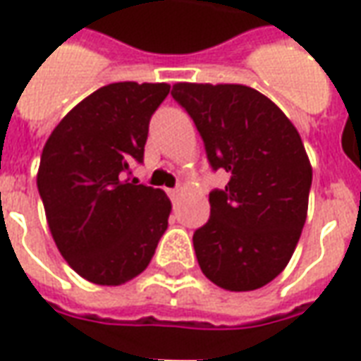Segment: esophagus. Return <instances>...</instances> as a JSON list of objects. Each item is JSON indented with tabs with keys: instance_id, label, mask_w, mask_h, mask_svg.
<instances>
[{
	"instance_id": "obj_1",
	"label": "esophagus",
	"mask_w": 361,
	"mask_h": 361,
	"mask_svg": "<svg viewBox=\"0 0 361 361\" xmlns=\"http://www.w3.org/2000/svg\"><path fill=\"white\" fill-rule=\"evenodd\" d=\"M168 191V195H170V199H176V197L180 195V189L173 188V189H166Z\"/></svg>"
}]
</instances>
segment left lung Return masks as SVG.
<instances>
[{
    "label": "left lung",
    "mask_w": 361,
    "mask_h": 361,
    "mask_svg": "<svg viewBox=\"0 0 361 361\" xmlns=\"http://www.w3.org/2000/svg\"><path fill=\"white\" fill-rule=\"evenodd\" d=\"M172 96L212 170L230 173L226 188L209 193L211 216L193 234L199 267L224 290L265 286L288 265L307 216L311 166L300 133L251 87L178 82Z\"/></svg>",
    "instance_id": "8db88e82"
}]
</instances>
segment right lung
<instances>
[{
    "label": "right lung",
    "mask_w": 361,
    "mask_h": 361,
    "mask_svg": "<svg viewBox=\"0 0 361 361\" xmlns=\"http://www.w3.org/2000/svg\"><path fill=\"white\" fill-rule=\"evenodd\" d=\"M166 82H111L75 106L40 157L38 193L48 226L82 279L118 286L149 267L172 211L162 189L129 180Z\"/></svg>",
    "instance_id": "add662e5"
}]
</instances>
